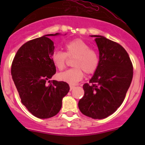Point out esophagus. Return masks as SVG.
<instances>
[{"instance_id":"esophagus-1","label":"esophagus","mask_w":145,"mask_h":145,"mask_svg":"<svg viewBox=\"0 0 145 145\" xmlns=\"http://www.w3.org/2000/svg\"><path fill=\"white\" fill-rule=\"evenodd\" d=\"M74 88H75V86H70V90H72Z\"/></svg>"}]
</instances>
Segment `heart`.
<instances>
[{
    "label": "heart",
    "instance_id": "obj_1",
    "mask_svg": "<svg viewBox=\"0 0 145 145\" xmlns=\"http://www.w3.org/2000/svg\"><path fill=\"white\" fill-rule=\"evenodd\" d=\"M66 52L55 50L51 55V60L54 66L59 70L65 68L67 57H74L73 67L74 68L59 73L57 78L59 81L70 85H75L81 81L84 72L87 74H93L97 69L100 63L97 52L90 49V45L80 39H76L67 42L64 45Z\"/></svg>",
    "mask_w": 145,
    "mask_h": 145
}]
</instances>
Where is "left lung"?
<instances>
[{
    "mask_svg": "<svg viewBox=\"0 0 145 145\" xmlns=\"http://www.w3.org/2000/svg\"><path fill=\"white\" fill-rule=\"evenodd\" d=\"M100 63L89 83L83 85L84 96L78 102L83 114L102 119L121 105L131 86L133 67L128 52L121 45L102 36L94 35Z\"/></svg>",
    "mask_w": 145,
    "mask_h": 145,
    "instance_id": "left-lung-1",
    "label": "left lung"
}]
</instances>
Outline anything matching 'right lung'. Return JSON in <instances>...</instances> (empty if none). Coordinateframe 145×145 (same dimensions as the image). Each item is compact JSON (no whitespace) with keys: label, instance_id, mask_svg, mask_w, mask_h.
Here are the masks:
<instances>
[{"label":"right lung","instance_id":"1","mask_svg":"<svg viewBox=\"0 0 145 145\" xmlns=\"http://www.w3.org/2000/svg\"><path fill=\"white\" fill-rule=\"evenodd\" d=\"M59 34L45 35L25 43L12 63V77L22 103L39 118L55 116L70 89L67 83L50 80L56 73V67L51 60L55 46L48 37Z\"/></svg>","mask_w":145,"mask_h":145}]
</instances>
